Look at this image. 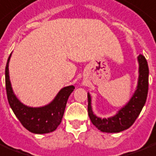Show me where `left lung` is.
I'll use <instances>...</instances> for the list:
<instances>
[{"label": "left lung", "instance_id": "1", "mask_svg": "<svg viewBox=\"0 0 156 156\" xmlns=\"http://www.w3.org/2000/svg\"><path fill=\"white\" fill-rule=\"evenodd\" d=\"M137 59L139 63V77L136 90L128 104L119 110L115 116L108 119H101L94 115L91 105V96L87 93V112L89 118L91 123L101 132L119 133L128 129L133 124L144 106L148 93L149 68L144 55L140 54Z\"/></svg>", "mask_w": 156, "mask_h": 156}]
</instances>
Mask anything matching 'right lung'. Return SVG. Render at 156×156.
Returning <instances> with one entry per match:
<instances>
[{"label": "right lung", "mask_w": 156, "mask_h": 156, "mask_svg": "<svg viewBox=\"0 0 156 156\" xmlns=\"http://www.w3.org/2000/svg\"><path fill=\"white\" fill-rule=\"evenodd\" d=\"M9 55L5 66V88L7 99L18 119L24 128L33 133H49L55 131L61 123L65 106L70 94L74 89L73 86L65 87L59 91L50 104L42 107H28L18 100L13 92L9 76Z\"/></svg>", "instance_id": "add662e5"}]
</instances>
